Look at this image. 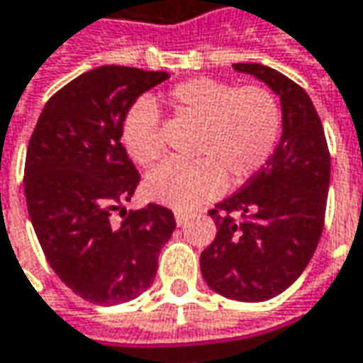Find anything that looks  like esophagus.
I'll use <instances>...</instances> for the list:
<instances>
[{
	"label": "esophagus",
	"instance_id": "obj_1",
	"mask_svg": "<svg viewBox=\"0 0 363 363\" xmlns=\"http://www.w3.org/2000/svg\"><path fill=\"white\" fill-rule=\"evenodd\" d=\"M187 220H189V213H187V211L176 210V223H177V225H186Z\"/></svg>",
	"mask_w": 363,
	"mask_h": 363
}]
</instances>
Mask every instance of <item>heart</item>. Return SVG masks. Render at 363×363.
I'll use <instances>...</instances> for the list:
<instances>
[{"instance_id":"heart-1","label":"heart","mask_w":363,"mask_h":363,"mask_svg":"<svg viewBox=\"0 0 363 363\" xmlns=\"http://www.w3.org/2000/svg\"><path fill=\"white\" fill-rule=\"evenodd\" d=\"M165 99L182 118L201 125L196 162H165L145 179L147 196L176 210H194L244 184L269 162L281 135V108L264 85H238L194 77L174 85ZM121 143L135 164L153 165L164 155L160 111L142 97L125 111Z\"/></svg>"}]
</instances>
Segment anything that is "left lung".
<instances>
[{
  "label": "left lung",
  "mask_w": 363,
  "mask_h": 363,
  "mask_svg": "<svg viewBox=\"0 0 363 363\" xmlns=\"http://www.w3.org/2000/svg\"><path fill=\"white\" fill-rule=\"evenodd\" d=\"M281 99V140L266 167L220 201L211 218L216 238L199 257L216 294L266 301L288 289L310 264L325 218L330 150L322 119L303 87L262 63H233Z\"/></svg>",
  "instance_id": "1"
}]
</instances>
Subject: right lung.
Instances as JSON below:
<instances>
[{"mask_svg":"<svg viewBox=\"0 0 363 363\" xmlns=\"http://www.w3.org/2000/svg\"><path fill=\"white\" fill-rule=\"evenodd\" d=\"M167 77L123 65L85 72L48 99L29 140L23 189L41 250L57 278L97 306L150 288L176 230L164 206L123 210L142 177L121 143V121Z\"/></svg>","mask_w":363,"mask_h":363,"instance_id":"obj_1","label":"right lung"}]
</instances>
